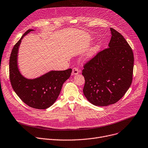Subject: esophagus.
I'll use <instances>...</instances> for the list:
<instances>
[{"instance_id": "esophagus-1", "label": "esophagus", "mask_w": 148, "mask_h": 148, "mask_svg": "<svg viewBox=\"0 0 148 148\" xmlns=\"http://www.w3.org/2000/svg\"><path fill=\"white\" fill-rule=\"evenodd\" d=\"M80 71H79L77 67H73L72 69V75H77Z\"/></svg>"}]
</instances>
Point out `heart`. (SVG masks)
Instances as JSON below:
<instances>
[{"label": "heart", "mask_w": 148, "mask_h": 148, "mask_svg": "<svg viewBox=\"0 0 148 148\" xmlns=\"http://www.w3.org/2000/svg\"><path fill=\"white\" fill-rule=\"evenodd\" d=\"M98 50V45H95L94 47H92V49H90L88 52L87 53V58H90L97 52V51Z\"/></svg>", "instance_id": "heart-1"}]
</instances>
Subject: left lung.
<instances>
[{
	"label": "left lung",
	"instance_id": "left-lung-1",
	"mask_svg": "<svg viewBox=\"0 0 148 148\" xmlns=\"http://www.w3.org/2000/svg\"><path fill=\"white\" fill-rule=\"evenodd\" d=\"M108 48L98 52L84 65L83 89L88 101L97 106H107L119 101L133 79L134 56L123 36L110 28Z\"/></svg>",
	"mask_w": 148,
	"mask_h": 148
}]
</instances>
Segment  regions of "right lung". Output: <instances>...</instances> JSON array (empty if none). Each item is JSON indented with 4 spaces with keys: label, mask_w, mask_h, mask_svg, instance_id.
I'll use <instances>...</instances> for the list:
<instances>
[{
    "label": "right lung",
    "mask_w": 148,
    "mask_h": 148,
    "mask_svg": "<svg viewBox=\"0 0 148 148\" xmlns=\"http://www.w3.org/2000/svg\"><path fill=\"white\" fill-rule=\"evenodd\" d=\"M32 31H27L13 47L9 59V78L14 91L25 104L34 108L43 110L55 103L63 84L71 76L72 70L52 71L34 79L22 76L17 64L18 49L22 39Z\"/></svg>",
    "instance_id": "right-lung-1"
}]
</instances>
